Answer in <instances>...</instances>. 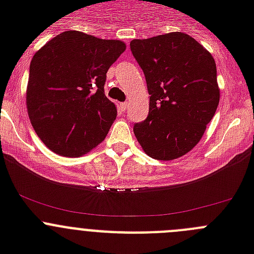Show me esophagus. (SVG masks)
Masks as SVG:
<instances>
[{
  "label": "esophagus",
  "mask_w": 254,
  "mask_h": 254,
  "mask_svg": "<svg viewBox=\"0 0 254 254\" xmlns=\"http://www.w3.org/2000/svg\"><path fill=\"white\" fill-rule=\"evenodd\" d=\"M128 103L127 102H125V103H121V109H122V111H126V109H127V108H128Z\"/></svg>",
  "instance_id": "1"
}]
</instances>
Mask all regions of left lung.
<instances>
[{
    "label": "left lung",
    "mask_w": 254,
    "mask_h": 254,
    "mask_svg": "<svg viewBox=\"0 0 254 254\" xmlns=\"http://www.w3.org/2000/svg\"><path fill=\"white\" fill-rule=\"evenodd\" d=\"M129 47L150 95L149 116L134 125V136L150 158H181L202 138L219 105L214 57L179 31L133 39Z\"/></svg>",
    "instance_id": "left-lung-1"
}]
</instances>
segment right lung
<instances>
[{
    "label": "right lung",
    "mask_w": 254,
    "mask_h": 254,
    "mask_svg": "<svg viewBox=\"0 0 254 254\" xmlns=\"http://www.w3.org/2000/svg\"><path fill=\"white\" fill-rule=\"evenodd\" d=\"M121 40L64 31L30 62L26 107L30 122L49 150L81 156L105 138L117 117L104 94L109 67L122 55Z\"/></svg>",
    "instance_id": "obj_1"
}]
</instances>
